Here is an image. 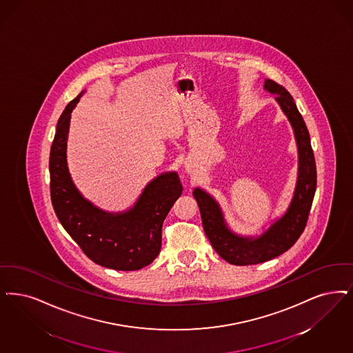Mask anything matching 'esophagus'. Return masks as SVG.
<instances>
[{"instance_id": "obj_1", "label": "esophagus", "mask_w": 353, "mask_h": 353, "mask_svg": "<svg viewBox=\"0 0 353 353\" xmlns=\"http://www.w3.org/2000/svg\"><path fill=\"white\" fill-rule=\"evenodd\" d=\"M185 168H186V172H189V173H190V172H192V167H190V165H189V164H188V165H185Z\"/></svg>"}]
</instances>
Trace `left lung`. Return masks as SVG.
Masks as SVG:
<instances>
[{"label": "left lung", "instance_id": "1", "mask_svg": "<svg viewBox=\"0 0 353 353\" xmlns=\"http://www.w3.org/2000/svg\"><path fill=\"white\" fill-rule=\"evenodd\" d=\"M264 90L276 94V101L294 131L298 150V173L292 201L279 219L257 236L234 232L225 219L219 203L208 192L196 188L202 225L214 250L234 265H252L272 260L286 252L303 232L316 189V165L311 148L310 135L290 93L273 80L265 79Z\"/></svg>", "mask_w": 353, "mask_h": 353}]
</instances>
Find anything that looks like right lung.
I'll list each match as a JSON object with an SVG mask.
<instances>
[{
  "instance_id": "obj_1",
  "label": "right lung",
  "mask_w": 353,
  "mask_h": 353,
  "mask_svg": "<svg viewBox=\"0 0 353 353\" xmlns=\"http://www.w3.org/2000/svg\"><path fill=\"white\" fill-rule=\"evenodd\" d=\"M81 92L57 121L50 152V189L57 216L84 254L115 270H138L151 264L161 248V227L183 185L176 172H165L145 185L132 208L109 212L97 208L73 183L67 164L72 110Z\"/></svg>"
}]
</instances>
